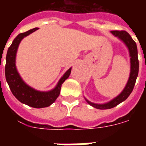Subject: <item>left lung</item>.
<instances>
[{"label": "left lung", "instance_id": "obj_1", "mask_svg": "<svg viewBox=\"0 0 146 146\" xmlns=\"http://www.w3.org/2000/svg\"><path fill=\"white\" fill-rule=\"evenodd\" d=\"M111 33H113V35L117 36L119 40H121L128 48L129 54H130V57H131L130 58L131 73H130V76H129L128 81L124 89L118 96L113 98V100H111L107 103H104V104H95V103L91 102L86 99V101L89 105H91L93 107L98 109V110L111 109V108L116 106L117 105L121 103L122 102L125 101L126 99L128 98L129 95H131V93L134 89L135 81H136L138 74L139 63H138V49H137V45H136L135 40L131 38L130 34L124 30H120V31L119 30H113V31H111Z\"/></svg>", "mask_w": 146, "mask_h": 146}]
</instances>
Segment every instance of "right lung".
Masks as SVG:
<instances>
[{
	"mask_svg": "<svg viewBox=\"0 0 146 146\" xmlns=\"http://www.w3.org/2000/svg\"><path fill=\"white\" fill-rule=\"evenodd\" d=\"M37 28H34L25 32L19 33L8 48L6 55V65H5V77L11 89L12 94L19 101L33 108H44L51 106L60 94L62 84L70 76L71 68L67 70L63 76L61 77L58 84L54 89L49 92H40L27 85L21 78L15 66V57L19 45L21 40L25 36L30 35Z\"/></svg>",
	"mask_w": 146,
	"mask_h": 146,
	"instance_id": "right-lung-1",
	"label": "right lung"
}]
</instances>
